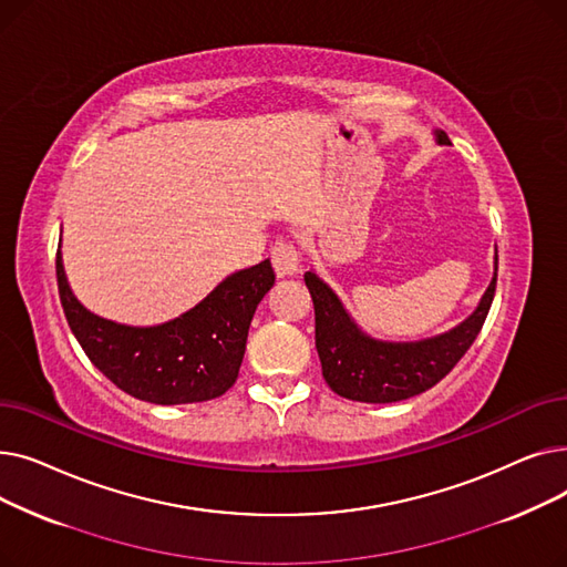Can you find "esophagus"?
<instances>
[{
    "instance_id": "esophagus-1",
    "label": "esophagus",
    "mask_w": 567,
    "mask_h": 567,
    "mask_svg": "<svg viewBox=\"0 0 567 567\" xmlns=\"http://www.w3.org/2000/svg\"><path fill=\"white\" fill-rule=\"evenodd\" d=\"M271 264H274L276 274L280 278L296 276V274H299V268H301V255H299V250H296V246L291 241H278L271 248Z\"/></svg>"
}]
</instances>
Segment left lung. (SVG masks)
<instances>
[{
	"label": "left lung",
	"mask_w": 567,
	"mask_h": 567,
	"mask_svg": "<svg viewBox=\"0 0 567 567\" xmlns=\"http://www.w3.org/2000/svg\"><path fill=\"white\" fill-rule=\"evenodd\" d=\"M439 144H451L449 135L436 131ZM498 257L494 278L478 308L453 331L421 342H381L365 336L342 308L333 289L312 271L306 287L315 303V344L321 374L340 398L389 404L421 395L449 374L478 338L496 291Z\"/></svg>",
	"instance_id": "left-lung-1"
}]
</instances>
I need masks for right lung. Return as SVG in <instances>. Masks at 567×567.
I'll return each instance as SVG.
<instances>
[{
    "label": "right lung",
    "mask_w": 567,
    "mask_h": 567,
    "mask_svg": "<svg viewBox=\"0 0 567 567\" xmlns=\"http://www.w3.org/2000/svg\"><path fill=\"white\" fill-rule=\"evenodd\" d=\"M271 261L225 278L202 303L161 326H126L89 312L56 252L59 299L84 353L124 393L152 404H193L227 393L241 368L252 315L274 287Z\"/></svg>",
    "instance_id": "right-lung-1"
}]
</instances>
